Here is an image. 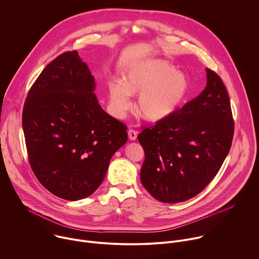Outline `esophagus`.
<instances>
[{
	"instance_id": "esophagus-1",
	"label": "esophagus",
	"mask_w": 259,
	"mask_h": 259,
	"mask_svg": "<svg viewBox=\"0 0 259 259\" xmlns=\"http://www.w3.org/2000/svg\"><path fill=\"white\" fill-rule=\"evenodd\" d=\"M128 136H129V139L130 140H135L137 138V132L133 129H130L128 131Z\"/></svg>"
}]
</instances>
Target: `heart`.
Returning <instances> with one entry per match:
<instances>
[{
    "mask_svg": "<svg viewBox=\"0 0 259 259\" xmlns=\"http://www.w3.org/2000/svg\"><path fill=\"white\" fill-rule=\"evenodd\" d=\"M189 80L166 60L149 59L129 67L123 78L108 84L109 104L122 118L130 109L131 96L137 95L139 114L157 122L171 116L186 99Z\"/></svg>",
    "mask_w": 259,
    "mask_h": 259,
    "instance_id": "obj_1",
    "label": "heart"
}]
</instances>
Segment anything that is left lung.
I'll list each match as a JSON object with an SVG mask.
<instances>
[{
	"label": "left lung",
	"mask_w": 259,
	"mask_h": 259,
	"mask_svg": "<svg viewBox=\"0 0 259 259\" xmlns=\"http://www.w3.org/2000/svg\"><path fill=\"white\" fill-rule=\"evenodd\" d=\"M199 96L138 135L145 159L142 186L163 203L201 193L226 160L234 137L231 101L225 84L209 68Z\"/></svg>",
	"instance_id": "8db88e82"
}]
</instances>
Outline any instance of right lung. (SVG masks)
<instances>
[{
	"mask_svg": "<svg viewBox=\"0 0 259 259\" xmlns=\"http://www.w3.org/2000/svg\"><path fill=\"white\" fill-rule=\"evenodd\" d=\"M94 89L87 64L68 51L43 69L24 102L30 167L45 189L64 200L92 195L128 139L126 125L104 112Z\"/></svg>",
	"mask_w": 259,
	"mask_h": 259,
	"instance_id": "right-lung-1",
	"label": "right lung"
}]
</instances>
